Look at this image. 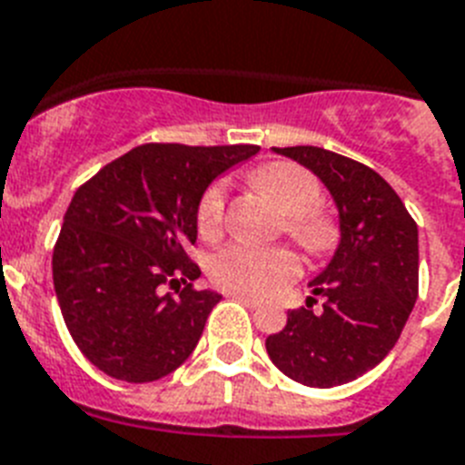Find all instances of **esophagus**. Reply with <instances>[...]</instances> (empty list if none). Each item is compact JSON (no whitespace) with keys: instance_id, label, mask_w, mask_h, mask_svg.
Listing matches in <instances>:
<instances>
[{"instance_id":"esophagus-1","label":"esophagus","mask_w":465,"mask_h":465,"mask_svg":"<svg viewBox=\"0 0 465 465\" xmlns=\"http://www.w3.org/2000/svg\"><path fill=\"white\" fill-rule=\"evenodd\" d=\"M226 296L233 298V301H239V303H243L245 308H258V305H260L258 298L245 296V293H239V292H229V293H226Z\"/></svg>"}]
</instances>
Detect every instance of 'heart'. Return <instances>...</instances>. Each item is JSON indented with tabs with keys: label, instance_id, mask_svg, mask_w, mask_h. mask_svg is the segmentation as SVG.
Listing matches in <instances>:
<instances>
[{
	"label": "heart",
	"instance_id": "heart-1",
	"mask_svg": "<svg viewBox=\"0 0 465 465\" xmlns=\"http://www.w3.org/2000/svg\"><path fill=\"white\" fill-rule=\"evenodd\" d=\"M252 186L262 191L286 214L284 229L312 255L331 252L339 243L337 217L320 203L322 186L315 173L296 162H265L251 172ZM195 224L203 239H217L224 226V191L220 183L205 188L195 210ZM301 272V260L284 245L232 243L210 260V277L224 292L245 296H272Z\"/></svg>",
	"mask_w": 465,
	"mask_h": 465
}]
</instances>
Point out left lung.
I'll return each mask as SVG.
<instances>
[{
    "instance_id": "obj_1",
    "label": "left lung",
    "mask_w": 465,
    "mask_h": 465,
    "mask_svg": "<svg viewBox=\"0 0 465 465\" xmlns=\"http://www.w3.org/2000/svg\"><path fill=\"white\" fill-rule=\"evenodd\" d=\"M318 173L334 195L341 243L312 293L270 334L267 356L286 377L330 390L365 375L399 341L418 298V224L394 188L361 162L324 147H274Z\"/></svg>"
}]
</instances>
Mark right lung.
I'll return each mask as SVG.
<instances>
[{"label": "right lung", "mask_w": 465, "mask_h": 465, "mask_svg": "<svg viewBox=\"0 0 465 465\" xmlns=\"http://www.w3.org/2000/svg\"><path fill=\"white\" fill-rule=\"evenodd\" d=\"M258 150L145 143L78 186L52 277L71 339L104 375L154 382L193 353L222 298L193 286L198 200L217 173Z\"/></svg>", "instance_id": "1"}]
</instances>
